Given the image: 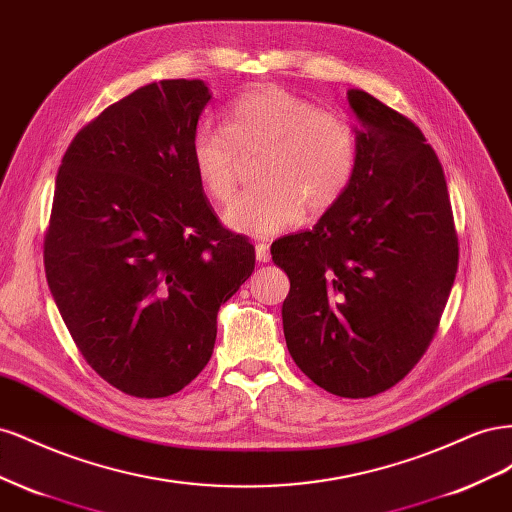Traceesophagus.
Wrapping results in <instances>:
<instances>
[{"label":"esophagus","mask_w":512,"mask_h":512,"mask_svg":"<svg viewBox=\"0 0 512 512\" xmlns=\"http://www.w3.org/2000/svg\"><path fill=\"white\" fill-rule=\"evenodd\" d=\"M269 258H271L269 243L258 241V243H256V260H258V262H269Z\"/></svg>","instance_id":"esophagus-1"}]
</instances>
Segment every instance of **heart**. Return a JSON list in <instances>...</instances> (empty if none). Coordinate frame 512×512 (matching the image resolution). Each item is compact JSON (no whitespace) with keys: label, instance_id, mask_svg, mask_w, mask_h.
<instances>
[{"label":"heart","instance_id":"obj_1","mask_svg":"<svg viewBox=\"0 0 512 512\" xmlns=\"http://www.w3.org/2000/svg\"><path fill=\"white\" fill-rule=\"evenodd\" d=\"M262 153L260 185L226 211V224L245 235L271 237L297 222L303 209L320 215L339 203L356 168L350 123L277 85L245 91L228 106L224 128L200 121L190 160L203 190L228 203L237 190L241 158Z\"/></svg>","mask_w":512,"mask_h":512}]
</instances>
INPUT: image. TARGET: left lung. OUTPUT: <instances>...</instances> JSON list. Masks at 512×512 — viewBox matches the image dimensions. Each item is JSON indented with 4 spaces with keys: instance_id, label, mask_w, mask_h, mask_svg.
I'll return each instance as SVG.
<instances>
[{
    "instance_id": "1",
    "label": "left lung",
    "mask_w": 512,
    "mask_h": 512,
    "mask_svg": "<svg viewBox=\"0 0 512 512\" xmlns=\"http://www.w3.org/2000/svg\"><path fill=\"white\" fill-rule=\"evenodd\" d=\"M356 168L312 230L277 239L290 280L288 352L320 389L374 397L404 380L438 331L459 265L451 198L436 151L406 115L361 89Z\"/></svg>"
}]
</instances>
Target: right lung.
I'll use <instances>...</instances> for the list:
<instances>
[{"instance_id": "right-lung-1", "label": "right lung", "mask_w": 512, "mask_h": 512, "mask_svg": "<svg viewBox=\"0 0 512 512\" xmlns=\"http://www.w3.org/2000/svg\"><path fill=\"white\" fill-rule=\"evenodd\" d=\"M203 81L151 83L72 138L61 160L46 282L87 365L121 393L168 397L205 369L218 309L254 271V245L211 209L190 138Z\"/></svg>"}]
</instances>
